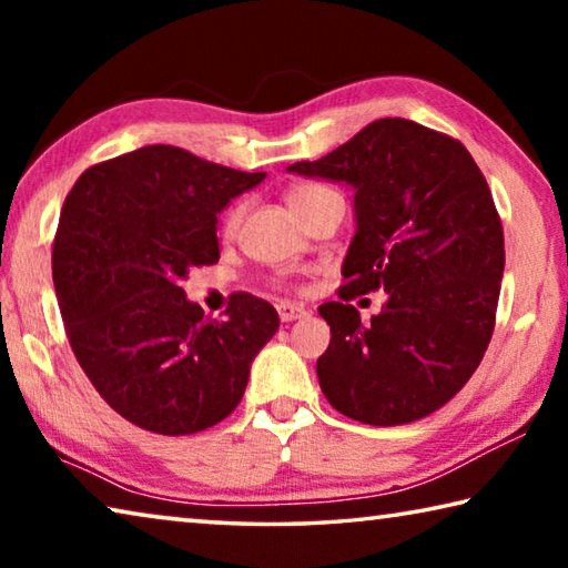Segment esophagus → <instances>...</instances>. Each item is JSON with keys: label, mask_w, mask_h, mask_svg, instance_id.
<instances>
[{"label": "esophagus", "mask_w": 568, "mask_h": 568, "mask_svg": "<svg viewBox=\"0 0 568 568\" xmlns=\"http://www.w3.org/2000/svg\"><path fill=\"white\" fill-rule=\"evenodd\" d=\"M277 315H281L283 323H293V321L305 318L307 311L303 305H295V303H277Z\"/></svg>", "instance_id": "34e87169"}]
</instances>
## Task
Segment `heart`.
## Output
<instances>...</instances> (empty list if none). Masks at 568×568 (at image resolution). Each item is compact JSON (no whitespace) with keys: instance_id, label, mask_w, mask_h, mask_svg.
Instances as JSON below:
<instances>
[{"instance_id":"obj_1","label":"heart","mask_w":568,"mask_h":568,"mask_svg":"<svg viewBox=\"0 0 568 568\" xmlns=\"http://www.w3.org/2000/svg\"><path fill=\"white\" fill-rule=\"evenodd\" d=\"M331 192H333L331 187L318 185V182H301V185H295V187H291V192H287V203H291L295 213H301L303 207H307L311 203H315V200H321L325 195H331ZM240 215H243V207H240V205L227 210V215L223 217V233L225 235H230L237 227Z\"/></svg>"}]
</instances>
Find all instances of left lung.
<instances>
[{
	"label": "left lung",
	"instance_id": "8db88e82",
	"mask_svg": "<svg viewBox=\"0 0 568 568\" xmlns=\"http://www.w3.org/2000/svg\"><path fill=\"white\" fill-rule=\"evenodd\" d=\"M287 170L355 187L341 303L318 307L331 325L315 363L323 396L368 426L438 410L474 376L496 325L504 227L484 172L458 140L403 118ZM376 290L389 301L361 324L347 301Z\"/></svg>",
	"mask_w": 568,
	"mask_h": 568
}]
</instances>
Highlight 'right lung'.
<instances>
[{"label":"right lung","mask_w":568,"mask_h":568,"mask_svg":"<svg viewBox=\"0 0 568 568\" xmlns=\"http://www.w3.org/2000/svg\"><path fill=\"white\" fill-rule=\"evenodd\" d=\"M263 178L150 145L84 170L67 195L52 247L64 333L94 390L134 426L197 434L243 398L277 311L235 293L215 321L180 283L220 261L217 213Z\"/></svg>","instance_id":"obj_1"}]
</instances>
